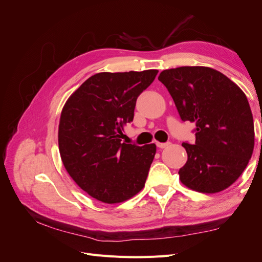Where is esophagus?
I'll return each instance as SVG.
<instances>
[{"instance_id": "1", "label": "esophagus", "mask_w": 262, "mask_h": 262, "mask_svg": "<svg viewBox=\"0 0 262 262\" xmlns=\"http://www.w3.org/2000/svg\"><path fill=\"white\" fill-rule=\"evenodd\" d=\"M169 144H170L169 142H166V143H162V142H156L157 147H160V148H165L166 146H168Z\"/></svg>"}]
</instances>
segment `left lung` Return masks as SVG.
I'll return each mask as SVG.
<instances>
[{
  "mask_svg": "<svg viewBox=\"0 0 262 262\" xmlns=\"http://www.w3.org/2000/svg\"><path fill=\"white\" fill-rule=\"evenodd\" d=\"M158 80L181 120L195 123V143H182L188 161L178 171L181 182L203 193L228 188L245 170L255 145L246 95L223 73L207 67L164 70Z\"/></svg>",
  "mask_w": 262,
  "mask_h": 262,
  "instance_id": "left-lung-1",
  "label": "left lung"
}]
</instances>
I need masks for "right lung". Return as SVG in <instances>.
I'll return each mask as SVG.
<instances>
[{"label": "right lung", "mask_w": 262, "mask_h": 262, "mask_svg": "<svg viewBox=\"0 0 262 262\" xmlns=\"http://www.w3.org/2000/svg\"><path fill=\"white\" fill-rule=\"evenodd\" d=\"M157 70L102 72L71 95L59 123V150L69 175L94 199L119 203L143 189L156 145L122 143L139 95L153 83Z\"/></svg>", "instance_id": "obj_1"}]
</instances>
